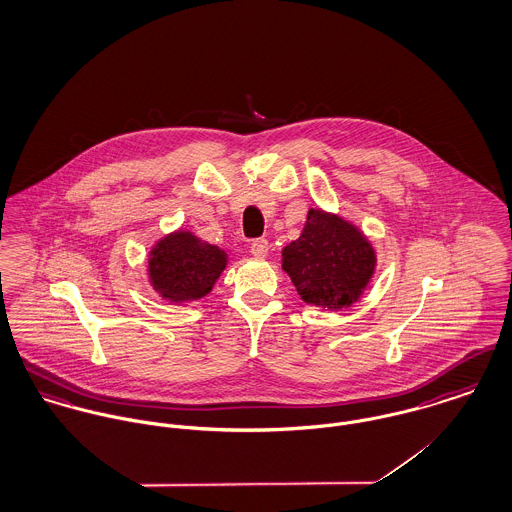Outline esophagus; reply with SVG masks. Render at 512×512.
<instances>
[{"instance_id": "1", "label": "esophagus", "mask_w": 512, "mask_h": 512, "mask_svg": "<svg viewBox=\"0 0 512 512\" xmlns=\"http://www.w3.org/2000/svg\"><path fill=\"white\" fill-rule=\"evenodd\" d=\"M249 249H251V255H253V257H257V259H265V257H267V253H269V241H267V239H263V237L253 239Z\"/></svg>"}]
</instances>
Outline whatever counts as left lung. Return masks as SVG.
<instances>
[{
	"label": "left lung",
	"instance_id": "8db88e82",
	"mask_svg": "<svg viewBox=\"0 0 512 512\" xmlns=\"http://www.w3.org/2000/svg\"><path fill=\"white\" fill-rule=\"evenodd\" d=\"M283 269L304 302L336 310L361 296L375 271V251L359 229L310 210L300 237L283 249Z\"/></svg>",
	"mask_w": 512,
	"mask_h": 512
}]
</instances>
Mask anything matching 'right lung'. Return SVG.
<instances>
[{
    "instance_id": "right-lung-1",
    "label": "right lung",
    "mask_w": 512,
    "mask_h": 512,
    "mask_svg": "<svg viewBox=\"0 0 512 512\" xmlns=\"http://www.w3.org/2000/svg\"><path fill=\"white\" fill-rule=\"evenodd\" d=\"M226 263V253L220 247L200 241L188 231H176L151 251L149 277L167 300L190 302L212 290Z\"/></svg>"
}]
</instances>
